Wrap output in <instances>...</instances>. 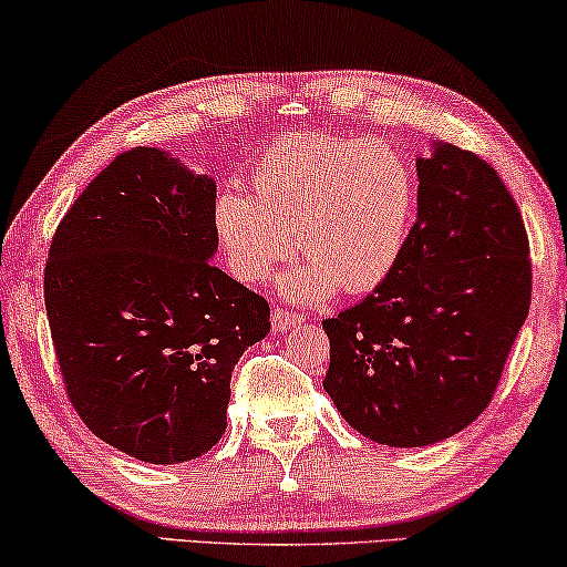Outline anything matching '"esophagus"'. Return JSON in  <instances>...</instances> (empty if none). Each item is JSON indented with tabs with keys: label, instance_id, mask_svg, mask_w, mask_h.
<instances>
[{
	"label": "esophagus",
	"instance_id": "1",
	"mask_svg": "<svg viewBox=\"0 0 567 567\" xmlns=\"http://www.w3.org/2000/svg\"><path fill=\"white\" fill-rule=\"evenodd\" d=\"M270 322H274L276 332H286V330L297 328V324H305L307 317L299 315V312H291V309H286V307H276L274 317H270Z\"/></svg>",
	"mask_w": 567,
	"mask_h": 567
}]
</instances>
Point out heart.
I'll list each match as a JSON object with an SVG mask.
<instances>
[{
	"label": "heart",
	"instance_id": "1",
	"mask_svg": "<svg viewBox=\"0 0 567 567\" xmlns=\"http://www.w3.org/2000/svg\"><path fill=\"white\" fill-rule=\"evenodd\" d=\"M250 190H216L212 219L224 260L239 281L258 284L299 243L307 262L289 276L305 301L374 291L405 250L417 183L405 154L382 142L301 131L268 144Z\"/></svg>",
	"mask_w": 567,
	"mask_h": 567
}]
</instances>
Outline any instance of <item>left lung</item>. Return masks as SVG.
<instances>
[{
	"label": "left lung",
	"mask_w": 567,
	"mask_h": 567,
	"mask_svg": "<svg viewBox=\"0 0 567 567\" xmlns=\"http://www.w3.org/2000/svg\"><path fill=\"white\" fill-rule=\"evenodd\" d=\"M417 219L367 299L322 320L324 392L363 436L429 446L491 405L529 315V237L498 173L452 144L417 159Z\"/></svg>",
	"instance_id": "obj_1"
}]
</instances>
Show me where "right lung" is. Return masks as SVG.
Returning a JSON list of instances; mask_svg holds the SVG:
<instances>
[{"instance_id": "right-lung-1", "label": "right lung", "mask_w": 567, "mask_h": 567, "mask_svg": "<svg viewBox=\"0 0 567 567\" xmlns=\"http://www.w3.org/2000/svg\"><path fill=\"white\" fill-rule=\"evenodd\" d=\"M212 177L150 146L115 157L59 221L43 274L66 398L105 444L152 464L206 454L268 301L216 268Z\"/></svg>"}]
</instances>
